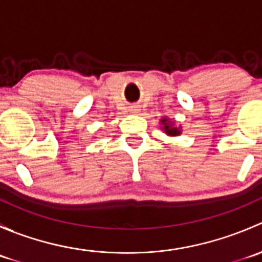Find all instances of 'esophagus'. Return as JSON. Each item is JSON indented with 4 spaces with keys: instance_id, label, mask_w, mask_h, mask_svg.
<instances>
[{
    "instance_id": "1",
    "label": "esophagus",
    "mask_w": 262,
    "mask_h": 262,
    "mask_svg": "<svg viewBox=\"0 0 262 262\" xmlns=\"http://www.w3.org/2000/svg\"><path fill=\"white\" fill-rule=\"evenodd\" d=\"M132 110H133V112H138V107H137V106H133V109H132Z\"/></svg>"
}]
</instances>
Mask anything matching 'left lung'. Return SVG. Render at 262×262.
<instances>
[{"instance_id":"8db88e82","label":"left lung","mask_w":262,"mask_h":262,"mask_svg":"<svg viewBox=\"0 0 262 262\" xmlns=\"http://www.w3.org/2000/svg\"><path fill=\"white\" fill-rule=\"evenodd\" d=\"M161 123V129H162L163 132H165V134H167V136L170 137H176V136H180L182 129H181V125H176L175 121L171 120V119H168L167 116H163V118H161L160 120Z\"/></svg>"}]
</instances>
